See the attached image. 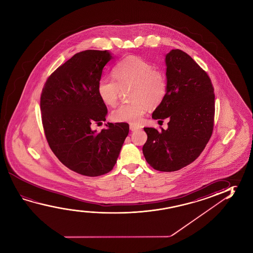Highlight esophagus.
I'll list each match as a JSON object with an SVG mask.
<instances>
[{"mask_svg": "<svg viewBox=\"0 0 253 253\" xmlns=\"http://www.w3.org/2000/svg\"><path fill=\"white\" fill-rule=\"evenodd\" d=\"M139 127L138 126H136V125H129V129L131 130V131H136L137 129H139Z\"/></svg>", "mask_w": 253, "mask_h": 253, "instance_id": "obj_1", "label": "esophagus"}]
</instances>
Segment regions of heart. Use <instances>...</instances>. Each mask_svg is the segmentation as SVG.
<instances>
[{
  "label": "heart",
  "instance_id": "heart-1",
  "mask_svg": "<svg viewBox=\"0 0 253 253\" xmlns=\"http://www.w3.org/2000/svg\"><path fill=\"white\" fill-rule=\"evenodd\" d=\"M116 80L102 78L98 83V94L104 103L114 107L118 100L121 88L130 86L128 103L122 104L112 112V119L120 123L137 125L147 109L162 102L166 95L165 75L152 63L138 56H127L113 68Z\"/></svg>",
  "mask_w": 253,
  "mask_h": 253
}]
</instances>
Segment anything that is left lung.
<instances>
[{"label":"left lung","mask_w":253,"mask_h":253,"mask_svg":"<svg viewBox=\"0 0 253 253\" xmlns=\"http://www.w3.org/2000/svg\"><path fill=\"white\" fill-rule=\"evenodd\" d=\"M165 63L166 95L152 117L169 122L160 131L144 128L147 141L143 153L154 169L171 172L194 162L210 139L214 93L208 75L182 50H171Z\"/></svg>","instance_id":"1"}]
</instances>
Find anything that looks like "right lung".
I'll use <instances>...</instances> for the list:
<instances>
[{"instance_id":"obj_1","label":"right lung","mask_w":253,"mask_h":253,"mask_svg":"<svg viewBox=\"0 0 253 253\" xmlns=\"http://www.w3.org/2000/svg\"><path fill=\"white\" fill-rule=\"evenodd\" d=\"M113 58L108 50L78 53L50 76L42 90V124L50 148L63 165L87 176L112 170L128 134L126 123H108L100 132L91 127L108 115L97 88Z\"/></svg>"}]
</instances>
